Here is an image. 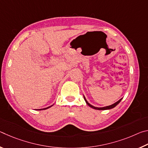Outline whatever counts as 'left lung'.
Listing matches in <instances>:
<instances>
[{
    "mask_svg": "<svg viewBox=\"0 0 148 148\" xmlns=\"http://www.w3.org/2000/svg\"><path fill=\"white\" fill-rule=\"evenodd\" d=\"M84 100L85 101H86V102L87 103V104L89 106H90L91 108H92L93 109H95V110H110V109H112V108H114V107H116L117 104H118L120 102H121V101L122 100V99H119L118 101H117L116 102H115L114 104L110 105V106H105V107H102V108H98V107H95L93 106H92L91 104H90L87 101V100L86 99V97H85L84 96Z\"/></svg>",
    "mask_w": 148,
    "mask_h": 148,
    "instance_id": "left-lung-1",
    "label": "left lung"
}]
</instances>
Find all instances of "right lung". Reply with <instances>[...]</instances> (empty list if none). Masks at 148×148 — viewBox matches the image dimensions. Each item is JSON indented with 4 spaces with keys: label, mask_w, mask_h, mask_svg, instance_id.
<instances>
[{
    "label": "right lung",
    "mask_w": 148,
    "mask_h": 148,
    "mask_svg": "<svg viewBox=\"0 0 148 148\" xmlns=\"http://www.w3.org/2000/svg\"><path fill=\"white\" fill-rule=\"evenodd\" d=\"M52 106H53V105H51V106H49V107H47V108H43V109H38V110H46V109H47V108H50V107H51Z\"/></svg>",
    "instance_id": "right-lung-1"
}]
</instances>
